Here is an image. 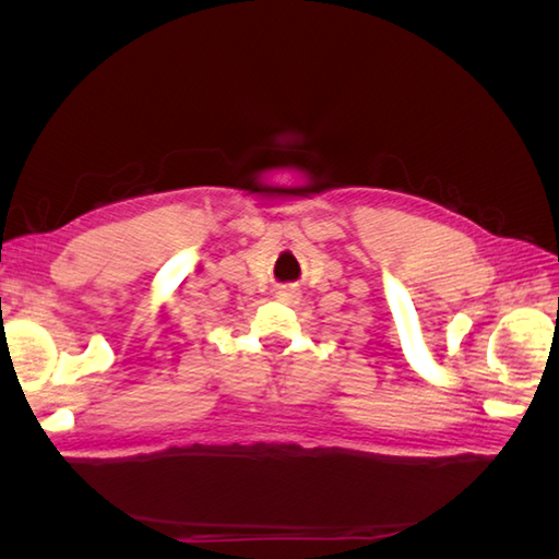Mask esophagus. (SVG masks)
Here are the masks:
<instances>
[{
  "label": "esophagus",
  "instance_id": "1",
  "mask_svg": "<svg viewBox=\"0 0 559 559\" xmlns=\"http://www.w3.org/2000/svg\"><path fill=\"white\" fill-rule=\"evenodd\" d=\"M276 298H278L281 302H295V300L300 298V290L293 288V286H283V288L276 293Z\"/></svg>",
  "mask_w": 559,
  "mask_h": 559
}]
</instances>
